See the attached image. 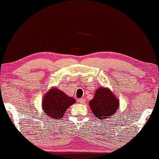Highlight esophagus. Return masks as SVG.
<instances>
[{
	"label": "esophagus",
	"instance_id": "obj_1",
	"mask_svg": "<svg viewBox=\"0 0 159 159\" xmlns=\"http://www.w3.org/2000/svg\"><path fill=\"white\" fill-rule=\"evenodd\" d=\"M78 102H79L80 103H85V99H83V98H81V99H78Z\"/></svg>",
	"mask_w": 159,
	"mask_h": 159
}]
</instances>
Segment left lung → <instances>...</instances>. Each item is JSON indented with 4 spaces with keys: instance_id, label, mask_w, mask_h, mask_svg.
<instances>
[{
    "instance_id": "left-lung-1",
    "label": "left lung",
    "mask_w": 159,
    "mask_h": 159,
    "mask_svg": "<svg viewBox=\"0 0 159 159\" xmlns=\"http://www.w3.org/2000/svg\"><path fill=\"white\" fill-rule=\"evenodd\" d=\"M92 112L98 119L106 120L112 116L119 107L117 98L108 88H99L89 103Z\"/></svg>"
}]
</instances>
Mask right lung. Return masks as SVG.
Returning a JSON list of instances; mask_svg holds the SVG:
<instances>
[{"mask_svg": "<svg viewBox=\"0 0 159 159\" xmlns=\"http://www.w3.org/2000/svg\"><path fill=\"white\" fill-rule=\"evenodd\" d=\"M75 102L73 97L67 96L65 92L56 88H51L43 98L42 110L53 120H60L67 109Z\"/></svg>", "mask_w": 159, "mask_h": 159, "instance_id": "obj_1", "label": "right lung"}]
</instances>
